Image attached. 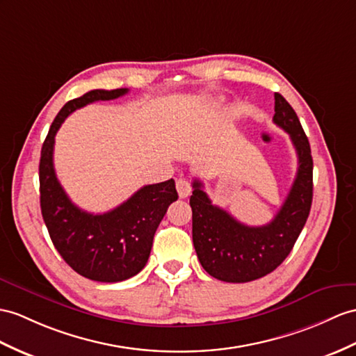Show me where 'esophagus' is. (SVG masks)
Instances as JSON below:
<instances>
[{"mask_svg": "<svg viewBox=\"0 0 356 356\" xmlns=\"http://www.w3.org/2000/svg\"><path fill=\"white\" fill-rule=\"evenodd\" d=\"M177 192L179 197H187L192 193V184H190V181L187 178L177 179Z\"/></svg>", "mask_w": 356, "mask_h": 356, "instance_id": "esophagus-1", "label": "esophagus"}]
</instances>
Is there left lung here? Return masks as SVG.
I'll return each mask as SVG.
<instances>
[{"mask_svg": "<svg viewBox=\"0 0 356 356\" xmlns=\"http://www.w3.org/2000/svg\"><path fill=\"white\" fill-rule=\"evenodd\" d=\"M273 122L290 134L298 154V173L280 211L263 227H248L213 205L202 183L193 181V245L199 263L213 278L249 282L273 272L289 257L303 229L313 202V157L296 111L275 93Z\"/></svg>", "mask_w": 356, "mask_h": 356, "instance_id": "1", "label": "left lung"}]
</instances>
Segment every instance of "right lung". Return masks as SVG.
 Masks as SVG:
<instances>
[{
    "mask_svg": "<svg viewBox=\"0 0 356 356\" xmlns=\"http://www.w3.org/2000/svg\"><path fill=\"white\" fill-rule=\"evenodd\" d=\"M128 89L90 90L65 104L51 124L39 164L40 210L58 254L76 273L98 282H120L148 263L154 234L178 199L175 181L145 186L115 210L92 214L72 204L60 186L53 161L54 138L65 119L95 101L116 99Z\"/></svg>",
    "mask_w": 356,
    "mask_h": 356,
    "instance_id": "1",
    "label": "right lung"
}]
</instances>
